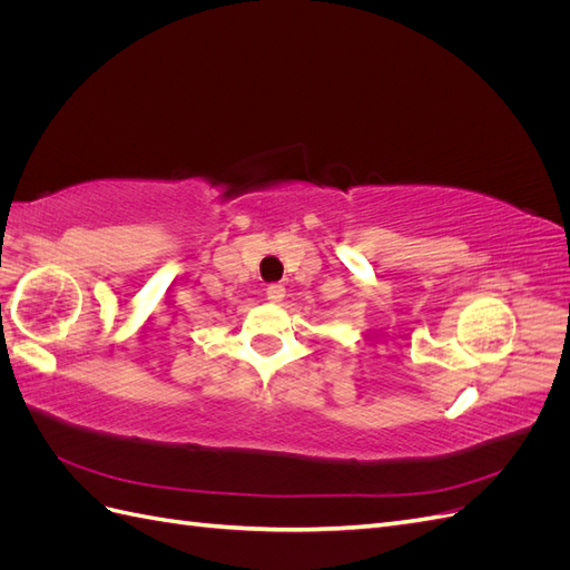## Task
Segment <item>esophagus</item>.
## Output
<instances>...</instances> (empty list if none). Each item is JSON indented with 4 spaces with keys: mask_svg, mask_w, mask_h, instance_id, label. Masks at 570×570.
I'll list each match as a JSON object with an SVG mask.
<instances>
[{
    "mask_svg": "<svg viewBox=\"0 0 570 570\" xmlns=\"http://www.w3.org/2000/svg\"><path fill=\"white\" fill-rule=\"evenodd\" d=\"M266 297H268V302H273V304H278V302H283V297H285V287L283 285H268L266 287Z\"/></svg>",
    "mask_w": 570,
    "mask_h": 570,
    "instance_id": "obj_1",
    "label": "esophagus"
}]
</instances>
